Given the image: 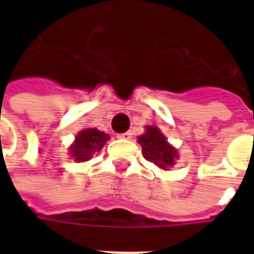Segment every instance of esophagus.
Segmentation results:
<instances>
[{"instance_id": "esophagus-1", "label": "esophagus", "mask_w": 254, "mask_h": 254, "mask_svg": "<svg viewBox=\"0 0 254 254\" xmlns=\"http://www.w3.org/2000/svg\"><path fill=\"white\" fill-rule=\"evenodd\" d=\"M118 137L132 138V132H130V130H127V132H125V133H121V134H118Z\"/></svg>"}]
</instances>
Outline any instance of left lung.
Segmentation results:
<instances>
[{"label": "left lung", "instance_id": "8db88e82", "mask_svg": "<svg viewBox=\"0 0 254 254\" xmlns=\"http://www.w3.org/2000/svg\"><path fill=\"white\" fill-rule=\"evenodd\" d=\"M138 143L141 144L144 158L162 170H169V167L174 165V160L178 158L176 148L167 143V138L158 127H145V133L138 137Z\"/></svg>", "mask_w": 254, "mask_h": 254}]
</instances>
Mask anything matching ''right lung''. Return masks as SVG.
Here are the masks:
<instances>
[{"label":"right lung","instance_id":"add662e5","mask_svg":"<svg viewBox=\"0 0 254 254\" xmlns=\"http://www.w3.org/2000/svg\"><path fill=\"white\" fill-rule=\"evenodd\" d=\"M107 140V133L96 130L94 127L84 129L76 136V141L70 147V155L77 162H87L103 148Z\"/></svg>","mask_w":254,"mask_h":254}]
</instances>
